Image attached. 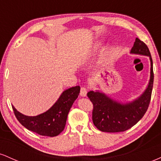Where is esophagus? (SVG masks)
I'll return each mask as SVG.
<instances>
[{
  "label": "esophagus",
  "mask_w": 161,
  "mask_h": 161,
  "mask_svg": "<svg viewBox=\"0 0 161 161\" xmlns=\"http://www.w3.org/2000/svg\"><path fill=\"white\" fill-rule=\"evenodd\" d=\"M87 92H88V89H87L86 88H85V87H82V88H81L80 95L82 96V97H86L87 95Z\"/></svg>",
  "instance_id": "esophagus-1"
}]
</instances>
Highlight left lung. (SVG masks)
<instances>
[{
    "label": "left lung",
    "mask_w": 161,
    "mask_h": 161,
    "mask_svg": "<svg viewBox=\"0 0 161 161\" xmlns=\"http://www.w3.org/2000/svg\"><path fill=\"white\" fill-rule=\"evenodd\" d=\"M130 53L149 57L150 80L147 88L139 97L125 104L118 102L99 91L88 92L87 95L93 104V123L102 132H119L130 129L143 117L150 104L154 83L153 61L150 51L142 41L136 38Z\"/></svg>",
    "instance_id": "obj_1"
}]
</instances>
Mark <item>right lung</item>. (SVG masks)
Returning a JSON list of instances; mask_svg holds the SVG:
<instances>
[{
	"label": "right lung",
	"instance_id": "1",
	"mask_svg": "<svg viewBox=\"0 0 161 161\" xmlns=\"http://www.w3.org/2000/svg\"><path fill=\"white\" fill-rule=\"evenodd\" d=\"M80 92V87L75 86L63 92L55 104L47 111L38 116L23 115L12 106L16 119L29 130L44 136L54 137L65 128L68 114Z\"/></svg>",
	"mask_w": 161,
	"mask_h": 161
}]
</instances>
